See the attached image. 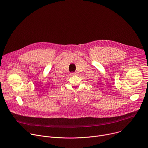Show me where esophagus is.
Instances as JSON below:
<instances>
[{
	"mask_svg": "<svg viewBox=\"0 0 148 148\" xmlns=\"http://www.w3.org/2000/svg\"><path fill=\"white\" fill-rule=\"evenodd\" d=\"M75 74H76V73H73L71 74V75H75Z\"/></svg>",
	"mask_w": 148,
	"mask_h": 148,
	"instance_id": "obj_1",
	"label": "esophagus"
}]
</instances>
